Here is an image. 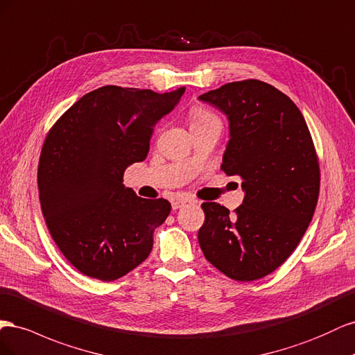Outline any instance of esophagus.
I'll return each mask as SVG.
<instances>
[{
  "instance_id": "1",
  "label": "esophagus",
  "mask_w": 355,
  "mask_h": 355,
  "mask_svg": "<svg viewBox=\"0 0 355 355\" xmlns=\"http://www.w3.org/2000/svg\"><path fill=\"white\" fill-rule=\"evenodd\" d=\"M187 204H195V199L184 198V196L175 198V199H172V209H178V208L184 207V205H187Z\"/></svg>"
}]
</instances>
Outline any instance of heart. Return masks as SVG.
<instances>
[{"label": "heart", "instance_id": "heart-1", "mask_svg": "<svg viewBox=\"0 0 355 355\" xmlns=\"http://www.w3.org/2000/svg\"><path fill=\"white\" fill-rule=\"evenodd\" d=\"M189 119H190V126L191 128L205 126V125H212V123L221 125L220 119L214 113H211L209 110H207L204 107H195L193 110L190 111Z\"/></svg>", "mask_w": 355, "mask_h": 355}]
</instances>
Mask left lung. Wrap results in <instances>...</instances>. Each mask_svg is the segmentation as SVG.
Here are the masks:
<instances>
[{"label": "left lung", "mask_w": 355, "mask_h": 355, "mask_svg": "<svg viewBox=\"0 0 355 355\" xmlns=\"http://www.w3.org/2000/svg\"><path fill=\"white\" fill-rule=\"evenodd\" d=\"M199 99L227 116L221 169L245 191L234 217L217 202L202 204L199 245L226 277L260 279L296 250L315 211L320 165L311 132L296 104L260 80L232 82Z\"/></svg>", "instance_id": "8db88e82"}]
</instances>
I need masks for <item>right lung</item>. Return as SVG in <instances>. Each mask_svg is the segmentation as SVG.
<instances>
[{
    "label": "right lung",
    "instance_id": "1",
    "mask_svg": "<svg viewBox=\"0 0 355 355\" xmlns=\"http://www.w3.org/2000/svg\"><path fill=\"white\" fill-rule=\"evenodd\" d=\"M184 90L103 86L49 130L38 162L40 204L55 244L85 275L114 281L148 257L171 204L138 198L123 174L147 157L156 123Z\"/></svg>",
    "mask_w": 355,
    "mask_h": 355
}]
</instances>
